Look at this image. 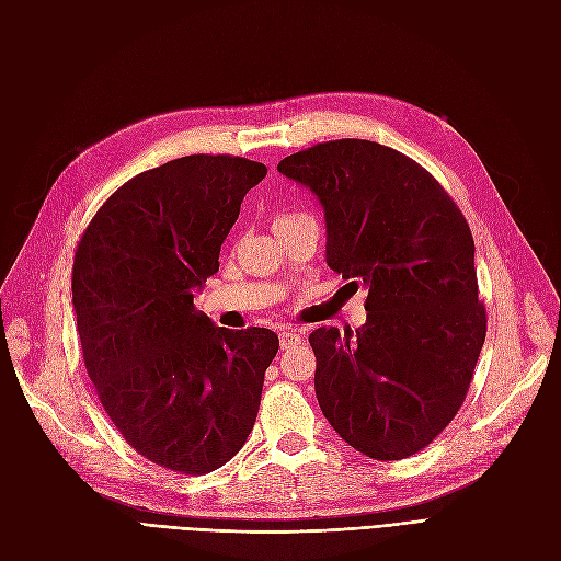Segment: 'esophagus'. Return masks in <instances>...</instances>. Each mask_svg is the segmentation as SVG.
Returning a JSON list of instances; mask_svg holds the SVG:
<instances>
[{
    "instance_id": "1",
    "label": "esophagus",
    "mask_w": 561,
    "mask_h": 561,
    "mask_svg": "<svg viewBox=\"0 0 561 561\" xmlns=\"http://www.w3.org/2000/svg\"><path fill=\"white\" fill-rule=\"evenodd\" d=\"M301 341H304V336L293 332V330H283L280 332V347H283V351H287V347H297Z\"/></svg>"
}]
</instances>
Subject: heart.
<instances>
[{"instance_id": "obj_1", "label": "heart", "mask_w": 561, "mask_h": 561, "mask_svg": "<svg viewBox=\"0 0 561 561\" xmlns=\"http://www.w3.org/2000/svg\"><path fill=\"white\" fill-rule=\"evenodd\" d=\"M283 218H297V216H283Z\"/></svg>"}]
</instances>
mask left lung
Listing matches in <instances>:
<instances>
[{"instance_id": "left-lung-1", "label": "left lung", "mask_w": 561, "mask_h": 561, "mask_svg": "<svg viewBox=\"0 0 561 561\" xmlns=\"http://www.w3.org/2000/svg\"><path fill=\"white\" fill-rule=\"evenodd\" d=\"M278 171L322 204L327 266L369 289L359 330L308 336L320 409L357 453L411 457L457 415L485 343L469 222L427 169L374 141H324Z\"/></svg>"}]
</instances>
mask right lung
<instances>
[{
  "instance_id": "add662e5",
  "label": "right lung",
  "mask_w": 561,
  "mask_h": 561,
  "mask_svg": "<svg viewBox=\"0 0 561 561\" xmlns=\"http://www.w3.org/2000/svg\"><path fill=\"white\" fill-rule=\"evenodd\" d=\"M264 176L245 158L171 160L115 190L76 248L71 301L96 397L171 471L204 476L243 448L278 353L272 330H225L192 304Z\"/></svg>"
}]
</instances>
